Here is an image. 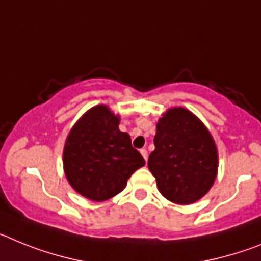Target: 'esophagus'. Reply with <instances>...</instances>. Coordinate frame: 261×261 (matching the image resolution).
<instances>
[{
    "instance_id": "obj_1",
    "label": "esophagus",
    "mask_w": 261,
    "mask_h": 261,
    "mask_svg": "<svg viewBox=\"0 0 261 261\" xmlns=\"http://www.w3.org/2000/svg\"><path fill=\"white\" fill-rule=\"evenodd\" d=\"M140 153H141V155L144 156L145 161H147V150H146V149H141V150H140Z\"/></svg>"
}]
</instances>
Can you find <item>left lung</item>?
I'll return each mask as SVG.
<instances>
[{"mask_svg":"<svg viewBox=\"0 0 261 261\" xmlns=\"http://www.w3.org/2000/svg\"><path fill=\"white\" fill-rule=\"evenodd\" d=\"M154 145L147 166L166 199L192 204L211 190L218 168L216 145L190 111L168 110L156 124Z\"/></svg>","mask_w":261,"mask_h":261,"instance_id":"obj_1","label":"left lung"}]
</instances>
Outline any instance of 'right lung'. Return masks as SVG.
<instances>
[{"label":"right lung","instance_id":"right-lung-1","mask_svg":"<svg viewBox=\"0 0 261 261\" xmlns=\"http://www.w3.org/2000/svg\"><path fill=\"white\" fill-rule=\"evenodd\" d=\"M144 165L130 136L119 129V116L106 106H96L81 117L64 149L69 183L93 201H105L121 192L130 175Z\"/></svg>","mask_w":261,"mask_h":261}]
</instances>
